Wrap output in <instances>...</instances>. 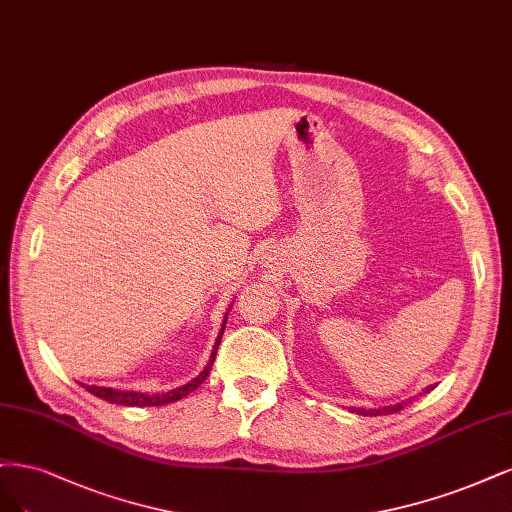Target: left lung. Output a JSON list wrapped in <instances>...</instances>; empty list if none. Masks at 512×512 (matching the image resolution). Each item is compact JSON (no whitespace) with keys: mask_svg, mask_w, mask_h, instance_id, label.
Masks as SVG:
<instances>
[{"mask_svg":"<svg viewBox=\"0 0 512 512\" xmlns=\"http://www.w3.org/2000/svg\"><path fill=\"white\" fill-rule=\"evenodd\" d=\"M432 391V387H427L423 393ZM410 402V400H408ZM408 402H400V404H393V406H381V408H353L357 415H366V417H376V415H393V412L402 410Z\"/></svg>","mask_w":512,"mask_h":512,"instance_id":"1","label":"left lung"}]
</instances>
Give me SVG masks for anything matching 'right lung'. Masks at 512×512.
<instances>
[{
  "label": "right lung",
  "mask_w": 512,
  "mask_h": 512,
  "mask_svg": "<svg viewBox=\"0 0 512 512\" xmlns=\"http://www.w3.org/2000/svg\"><path fill=\"white\" fill-rule=\"evenodd\" d=\"M232 308V306H229ZM225 323H227V315L223 319V327L221 332L217 336V340H214V346H212V353H210V359L206 368L197 374L193 381H189L187 385H180L176 389H170L166 393H140V391H123V389H112V387H95V385H82L89 393L97 395L100 400H106L110 404H121V406H136V408H144V406H163V404H172V402H178L183 400L185 395H189L191 391H195L197 387H200L206 376L210 374V368L214 364V357H217V349L221 344V336H223V329H225Z\"/></svg>",
  "instance_id": "right-lung-1"
}]
</instances>
